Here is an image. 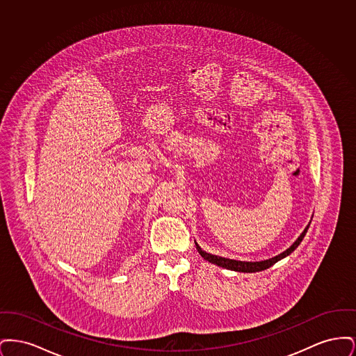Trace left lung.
I'll list each match as a JSON object with an SVG mask.
<instances>
[{
	"label": "left lung",
	"instance_id": "left-lung-1",
	"mask_svg": "<svg viewBox=\"0 0 356 356\" xmlns=\"http://www.w3.org/2000/svg\"><path fill=\"white\" fill-rule=\"evenodd\" d=\"M308 228H309V224L305 227V231L302 232V235L298 237L296 241L289 248H287L284 252H282V254H279L277 256H275V257H271L268 260H261V261H240V260H234V259H227V257H221V256H216V254H208V252H205L199 247L197 243H196V248H197L199 254H202L207 261H209L212 264H216V266L222 267V268L237 272L264 271V270L272 267L275 263H277L279 260H282L288 254H292L298 248V245L302 243V240L305 236Z\"/></svg>",
	"mask_w": 356,
	"mask_h": 356
}]
</instances>
